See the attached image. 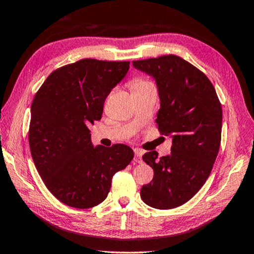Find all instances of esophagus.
<instances>
[{"label":"esophagus","instance_id":"34e87169","mask_svg":"<svg viewBox=\"0 0 254 254\" xmlns=\"http://www.w3.org/2000/svg\"><path fill=\"white\" fill-rule=\"evenodd\" d=\"M134 152H135L134 161H135V163H137V164H141L142 163V154H143V152L139 149H135Z\"/></svg>","mask_w":254,"mask_h":254}]
</instances>
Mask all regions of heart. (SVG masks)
<instances>
[{
  "label": "heart",
  "mask_w": 254,
  "mask_h": 254,
  "mask_svg": "<svg viewBox=\"0 0 254 254\" xmlns=\"http://www.w3.org/2000/svg\"><path fill=\"white\" fill-rule=\"evenodd\" d=\"M151 86H153L152 82H150L149 80H145L143 78H136L130 81V88L133 91L141 90V89H143V88L151 87Z\"/></svg>",
  "instance_id": "obj_1"
}]
</instances>
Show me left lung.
I'll use <instances>...</instances> for the list:
<instances>
[{
	"instance_id": "1",
	"label": "left lung",
	"mask_w": 254,
	"mask_h": 254,
	"mask_svg": "<svg viewBox=\"0 0 254 254\" xmlns=\"http://www.w3.org/2000/svg\"><path fill=\"white\" fill-rule=\"evenodd\" d=\"M133 66L156 81L160 101L156 123L172 138L168 156L150 151L142 157L153 168V179L142 187L141 198L154 208L178 207L211 174L221 142V104L207 76L181 57L134 61Z\"/></svg>"
}]
</instances>
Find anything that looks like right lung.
<instances>
[{
    "instance_id": "add662e5",
    "label": "right lung",
    "mask_w": 254,
    "mask_h": 254,
    "mask_svg": "<svg viewBox=\"0 0 254 254\" xmlns=\"http://www.w3.org/2000/svg\"><path fill=\"white\" fill-rule=\"evenodd\" d=\"M128 69L129 62L81 60L51 73L33 100L28 133L33 161L47 188L67 206L101 204L112 176L133 159V150L125 144L94 146L89 130Z\"/></svg>"
}]
</instances>
